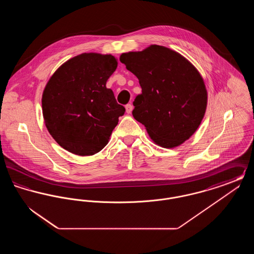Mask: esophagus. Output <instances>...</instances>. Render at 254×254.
Returning a JSON list of instances; mask_svg holds the SVG:
<instances>
[{
    "instance_id": "esophagus-1",
    "label": "esophagus",
    "mask_w": 254,
    "mask_h": 254,
    "mask_svg": "<svg viewBox=\"0 0 254 254\" xmlns=\"http://www.w3.org/2000/svg\"><path fill=\"white\" fill-rule=\"evenodd\" d=\"M133 106L131 104H128V105H127L126 106V111H127V114H130L131 113V111H132Z\"/></svg>"
}]
</instances>
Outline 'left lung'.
Wrapping results in <instances>:
<instances>
[{
  "label": "left lung",
  "mask_w": 254,
  "mask_h": 254,
  "mask_svg": "<svg viewBox=\"0 0 254 254\" xmlns=\"http://www.w3.org/2000/svg\"><path fill=\"white\" fill-rule=\"evenodd\" d=\"M120 61L139 80L142 93L133 117L152 141L173 148L190 139L204 118L207 92L193 64L178 52L151 45L143 51L123 53Z\"/></svg>",
  "instance_id": "left-lung-1"
}]
</instances>
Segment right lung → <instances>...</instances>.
Masks as SVG:
<instances>
[{
  "instance_id": "right-lung-1",
  "label": "right lung",
  "mask_w": 254,
  "mask_h": 254,
  "mask_svg": "<svg viewBox=\"0 0 254 254\" xmlns=\"http://www.w3.org/2000/svg\"><path fill=\"white\" fill-rule=\"evenodd\" d=\"M112 55L83 53L54 72L42 98L46 127L59 145L73 154L93 155L109 143L126 109L107 81L117 68Z\"/></svg>"
}]
</instances>
